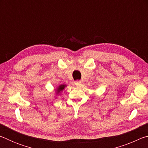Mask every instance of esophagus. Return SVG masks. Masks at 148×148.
<instances>
[{"label": "esophagus", "instance_id": "esophagus-1", "mask_svg": "<svg viewBox=\"0 0 148 148\" xmlns=\"http://www.w3.org/2000/svg\"><path fill=\"white\" fill-rule=\"evenodd\" d=\"M81 83H82V82H80L79 80H76V81L74 82L75 85H76V86H79L80 85H81Z\"/></svg>", "mask_w": 148, "mask_h": 148}]
</instances>
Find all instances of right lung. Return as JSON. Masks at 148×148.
Returning a JSON list of instances; mask_svg holds the SVG:
<instances>
[{"label": "right lung", "instance_id": "obj_1", "mask_svg": "<svg viewBox=\"0 0 148 148\" xmlns=\"http://www.w3.org/2000/svg\"><path fill=\"white\" fill-rule=\"evenodd\" d=\"M65 87H66V86H65V85H61V86H60L58 87V88H57V93H59V92L60 91H62V90L64 89V88Z\"/></svg>", "mask_w": 148, "mask_h": 148}]
</instances>
